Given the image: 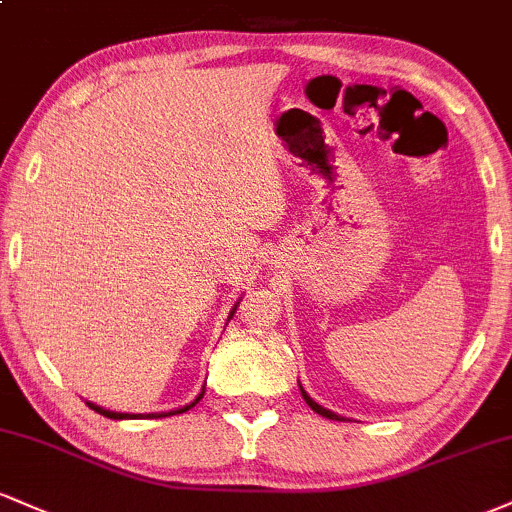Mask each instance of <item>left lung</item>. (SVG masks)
<instances>
[{"label":"left lung","mask_w":512,"mask_h":512,"mask_svg":"<svg viewBox=\"0 0 512 512\" xmlns=\"http://www.w3.org/2000/svg\"><path fill=\"white\" fill-rule=\"evenodd\" d=\"M300 393H303L305 403H307V405H310V408H312V410H315V412H317V415H322V417H326V420H343V417H338V415H334V412H331V410H326V408H322V405H319V403H315V400H312L310 396H307V393H305V389H303V386H300Z\"/></svg>","instance_id":"8db88e82"}]
</instances>
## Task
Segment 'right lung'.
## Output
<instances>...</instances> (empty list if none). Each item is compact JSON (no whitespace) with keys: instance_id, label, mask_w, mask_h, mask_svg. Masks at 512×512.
Returning a JSON list of instances; mask_svg holds the SVG:
<instances>
[{"instance_id":"1","label":"right lung","mask_w":512,"mask_h":512,"mask_svg":"<svg viewBox=\"0 0 512 512\" xmlns=\"http://www.w3.org/2000/svg\"><path fill=\"white\" fill-rule=\"evenodd\" d=\"M233 312H236V307H233ZM233 312H231V317H233ZM202 396H205V389H202L200 396H197L190 405H183V408L171 410V412H152V415H147V417H169V415H181V412H186V410H190V408H195V405L200 403V398H202ZM88 405H90V408L95 410V412H100V415L109 417V420H135V417H143V415H128V412H112V410H104V408H100V405H95V403H88Z\"/></svg>"}]
</instances>
